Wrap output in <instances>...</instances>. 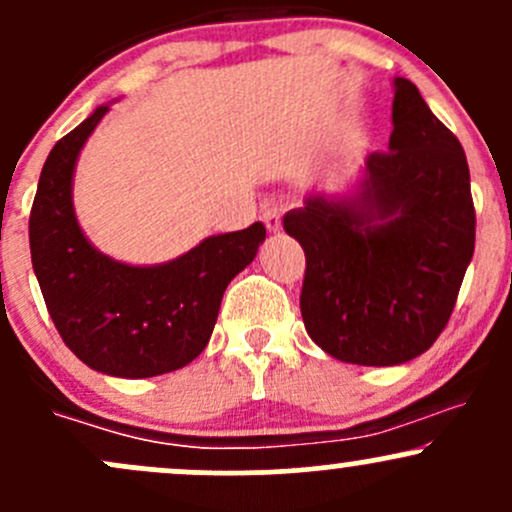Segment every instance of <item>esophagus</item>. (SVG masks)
<instances>
[{
	"label": "esophagus",
	"mask_w": 512,
	"mask_h": 512,
	"mask_svg": "<svg viewBox=\"0 0 512 512\" xmlns=\"http://www.w3.org/2000/svg\"><path fill=\"white\" fill-rule=\"evenodd\" d=\"M262 223H265V228L270 230V233H279V230H282V213H279L277 208H265V211H262Z\"/></svg>",
	"instance_id": "obj_1"
}]
</instances>
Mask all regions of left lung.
Instances as JSON below:
<instances>
[{
	"mask_svg": "<svg viewBox=\"0 0 512 512\" xmlns=\"http://www.w3.org/2000/svg\"><path fill=\"white\" fill-rule=\"evenodd\" d=\"M387 149L351 193H311L284 215L306 255V333L343 363L378 368L432 348L476 242L464 149L407 78H395Z\"/></svg>",
	"mask_w": 512,
	"mask_h": 512,
	"instance_id": "left-lung-1",
	"label": "left lung"
}]
</instances>
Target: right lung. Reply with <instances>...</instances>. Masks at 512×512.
Returning a JSON list of instances; mask_svg holds the SVG:
<instances>
[{
  "label": "right lung",
  "instance_id": "obj_1",
  "mask_svg": "<svg viewBox=\"0 0 512 512\" xmlns=\"http://www.w3.org/2000/svg\"><path fill=\"white\" fill-rule=\"evenodd\" d=\"M100 105L58 139L41 169L29 215L31 265L63 343L88 368L115 378H154L208 346L220 299L265 240V225L211 235L176 260L134 267L102 255L73 211V171L102 115Z\"/></svg>",
  "mask_w": 512,
  "mask_h": 512
}]
</instances>
